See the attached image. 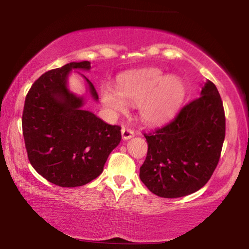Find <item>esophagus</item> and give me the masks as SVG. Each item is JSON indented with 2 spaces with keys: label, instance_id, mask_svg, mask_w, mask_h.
Wrapping results in <instances>:
<instances>
[{
  "label": "esophagus",
  "instance_id": "obj_1",
  "mask_svg": "<svg viewBox=\"0 0 249 249\" xmlns=\"http://www.w3.org/2000/svg\"><path fill=\"white\" fill-rule=\"evenodd\" d=\"M121 135H122V138H124V141H127V139H130L131 137H134L135 132L132 131L131 129L124 127V128L121 129Z\"/></svg>",
  "mask_w": 249,
  "mask_h": 249
}]
</instances>
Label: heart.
<instances>
[{
	"mask_svg": "<svg viewBox=\"0 0 249 249\" xmlns=\"http://www.w3.org/2000/svg\"><path fill=\"white\" fill-rule=\"evenodd\" d=\"M186 86L179 77L168 74L158 68H145L122 73L117 88L102 87L101 98L114 113H124L127 103L138 105L142 120L151 124L168 121L181 107Z\"/></svg>",
	"mask_w": 249,
	"mask_h": 249,
	"instance_id": "heart-1",
	"label": "heart"
}]
</instances>
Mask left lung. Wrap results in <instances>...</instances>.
Masks as SVG:
<instances>
[{
    "label": "left lung",
    "mask_w": 249,
    "mask_h": 249,
    "mask_svg": "<svg viewBox=\"0 0 249 249\" xmlns=\"http://www.w3.org/2000/svg\"><path fill=\"white\" fill-rule=\"evenodd\" d=\"M144 136L148 151L139 177L153 194L177 198L199 190L219 163L226 137V115L215 85L207 80L199 97Z\"/></svg>",
    "instance_id": "left-lung-1"
}]
</instances>
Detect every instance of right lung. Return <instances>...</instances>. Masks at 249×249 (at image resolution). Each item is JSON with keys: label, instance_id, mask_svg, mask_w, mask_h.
I'll list each match as a JSON object with an SVG mask.
<instances>
[{"label": "right lung", "instance_id": "obj_1", "mask_svg": "<svg viewBox=\"0 0 249 249\" xmlns=\"http://www.w3.org/2000/svg\"><path fill=\"white\" fill-rule=\"evenodd\" d=\"M72 69L89 70L90 63L70 62L43 73L30 87L22 112L30 164L47 181L70 188L96 179L121 141V127L84 110V98L68 89V74ZM81 76L97 101L94 85Z\"/></svg>", "mask_w": 249, "mask_h": 249}]
</instances>
